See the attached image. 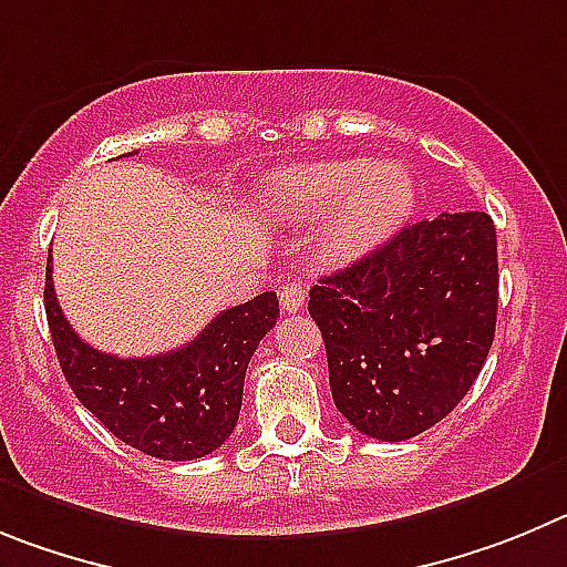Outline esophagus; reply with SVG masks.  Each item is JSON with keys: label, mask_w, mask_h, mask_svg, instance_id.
Here are the masks:
<instances>
[{"label": "esophagus", "mask_w": 567, "mask_h": 567, "mask_svg": "<svg viewBox=\"0 0 567 567\" xmlns=\"http://www.w3.org/2000/svg\"><path fill=\"white\" fill-rule=\"evenodd\" d=\"M279 305H282L285 313H299V310L305 308V288L299 282H293V279H288V282L279 288Z\"/></svg>", "instance_id": "34e87169"}]
</instances>
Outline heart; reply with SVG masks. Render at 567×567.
<instances>
[{"instance_id": "obj_1", "label": "heart", "mask_w": 567, "mask_h": 567, "mask_svg": "<svg viewBox=\"0 0 567 567\" xmlns=\"http://www.w3.org/2000/svg\"><path fill=\"white\" fill-rule=\"evenodd\" d=\"M268 200L277 212L308 220L333 210L321 248L336 259H350L404 226L415 208V181L401 163L328 161L285 172Z\"/></svg>"}]
</instances>
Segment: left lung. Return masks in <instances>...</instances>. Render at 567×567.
Wrapping results in <instances>:
<instances>
[{
	"label": "left lung",
	"mask_w": 567,
	"mask_h": 567,
	"mask_svg": "<svg viewBox=\"0 0 567 567\" xmlns=\"http://www.w3.org/2000/svg\"><path fill=\"white\" fill-rule=\"evenodd\" d=\"M497 231L486 212L437 214L310 288L336 410L375 441L449 415L497 324Z\"/></svg>",
	"instance_id": "1"
}]
</instances>
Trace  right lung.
Here are the masks:
<instances>
[{"mask_svg":"<svg viewBox=\"0 0 567 567\" xmlns=\"http://www.w3.org/2000/svg\"><path fill=\"white\" fill-rule=\"evenodd\" d=\"M44 310L70 390L112 435L161 461H197L237 426L248 361L277 324L279 299L265 290L214 316L186 347L146 359L101 353L70 328L55 299L50 257Z\"/></svg>","mask_w":567,"mask_h":567,"instance_id":"1","label":"right lung"}]
</instances>
